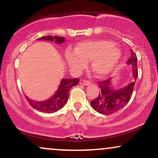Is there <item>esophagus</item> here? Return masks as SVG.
<instances>
[{
    "mask_svg": "<svg viewBox=\"0 0 158 158\" xmlns=\"http://www.w3.org/2000/svg\"><path fill=\"white\" fill-rule=\"evenodd\" d=\"M79 83H80V85H89L90 84V82L88 80H85V79H81L80 81H79Z\"/></svg>",
    "mask_w": 158,
    "mask_h": 158,
    "instance_id": "esophagus-1",
    "label": "esophagus"
}]
</instances>
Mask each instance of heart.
I'll return each mask as SVG.
<instances>
[{"label": "heart", "instance_id": "heart-1", "mask_svg": "<svg viewBox=\"0 0 158 158\" xmlns=\"http://www.w3.org/2000/svg\"><path fill=\"white\" fill-rule=\"evenodd\" d=\"M120 48L109 40H88L78 43L74 50L65 52V59L75 73H79L91 61V69L96 75L104 77L116 68L120 60Z\"/></svg>", "mask_w": 158, "mask_h": 158}]
</instances>
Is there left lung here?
<instances>
[{"mask_svg": "<svg viewBox=\"0 0 158 158\" xmlns=\"http://www.w3.org/2000/svg\"><path fill=\"white\" fill-rule=\"evenodd\" d=\"M131 57L128 63L132 70V79L124 88H115L112 85L111 79L99 81L98 85L100 92L97 98L90 102L91 107L98 113L108 115L121 110L129 102L135 88V81L138 77L137 70V58L136 54L131 50Z\"/></svg>", "mask_w": 158, "mask_h": 158, "instance_id": "8db88e82", "label": "left lung"}]
</instances>
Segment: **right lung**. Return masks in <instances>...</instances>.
Instances as JSON below:
<instances>
[{
  "label": "right lung",
  "mask_w": 158,
  "mask_h": 158,
  "mask_svg": "<svg viewBox=\"0 0 158 158\" xmlns=\"http://www.w3.org/2000/svg\"><path fill=\"white\" fill-rule=\"evenodd\" d=\"M39 39H44L50 41H54L57 44H61L64 41V37H60V36L47 35L39 38ZM79 81V79H77V78L61 79L60 85L53 96H52V97H50V99L42 101V102H35V101L31 100L27 97L26 99L30 106L39 111L48 114L54 113L61 109L64 106V104L68 101V94L70 88L77 85Z\"/></svg>",
  "instance_id": "right-lung-1"
}]
</instances>
